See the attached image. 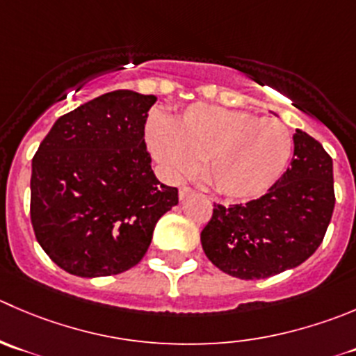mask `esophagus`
<instances>
[{
  "instance_id": "esophagus-1",
  "label": "esophagus",
  "mask_w": 356,
  "mask_h": 356,
  "mask_svg": "<svg viewBox=\"0 0 356 356\" xmlns=\"http://www.w3.org/2000/svg\"><path fill=\"white\" fill-rule=\"evenodd\" d=\"M193 193H195V189H193V188H189V186H182V188L179 189V198H181V200H184L186 196L193 195Z\"/></svg>"
}]
</instances>
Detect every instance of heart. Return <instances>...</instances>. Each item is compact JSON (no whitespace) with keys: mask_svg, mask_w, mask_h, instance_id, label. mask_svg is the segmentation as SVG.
Returning <instances> with one entry per match:
<instances>
[{"mask_svg":"<svg viewBox=\"0 0 356 356\" xmlns=\"http://www.w3.org/2000/svg\"><path fill=\"white\" fill-rule=\"evenodd\" d=\"M149 146L170 174L193 175L207 161L210 184L227 198H252L284 174L292 136L284 123L219 106L195 104L149 125Z\"/></svg>","mask_w":356,"mask_h":356,"instance_id":"b5f03b06","label":"heart"}]
</instances>
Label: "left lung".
<instances>
[{"label": "left lung", "mask_w": 356, "mask_h": 356, "mask_svg": "<svg viewBox=\"0 0 356 356\" xmlns=\"http://www.w3.org/2000/svg\"><path fill=\"white\" fill-rule=\"evenodd\" d=\"M291 167L259 198L213 212L202 247L220 271L261 280L305 262L323 241L334 212L332 158L302 130L294 134Z\"/></svg>", "instance_id": "1"}]
</instances>
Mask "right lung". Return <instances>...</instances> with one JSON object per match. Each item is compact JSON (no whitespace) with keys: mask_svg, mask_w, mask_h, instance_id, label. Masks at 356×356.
<instances>
[{"mask_svg":"<svg viewBox=\"0 0 356 356\" xmlns=\"http://www.w3.org/2000/svg\"><path fill=\"white\" fill-rule=\"evenodd\" d=\"M154 95L116 90L60 116L38 147L31 222L67 273H123L147 252L154 226L179 203L151 168L144 129Z\"/></svg>","mask_w":356,"mask_h":356,"instance_id":"obj_1","label":"right lung"}]
</instances>
